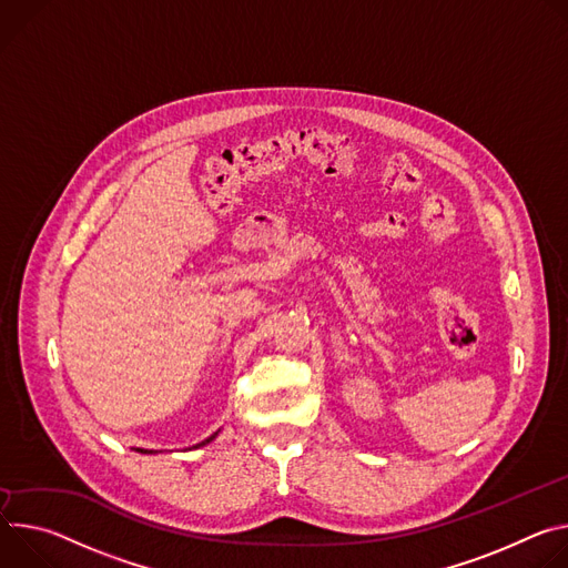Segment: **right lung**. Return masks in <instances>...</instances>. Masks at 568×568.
<instances>
[{
	"label": "right lung",
	"mask_w": 568,
	"mask_h": 568,
	"mask_svg": "<svg viewBox=\"0 0 568 568\" xmlns=\"http://www.w3.org/2000/svg\"><path fill=\"white\" fill-rule=\"evenodd\" d=\"M216 435H219V433H214V435H210V437H207V439H205V443H201V445H196V447H203V445H207V443H212V439H214V437H216ZM138 452H142V454H153V452H144V449H138Z\"/></svg>",
	"instance_id": "right-lung-1"
}]
</instances>
